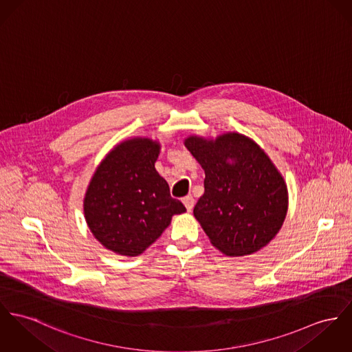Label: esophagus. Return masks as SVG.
<instances>
[{
  "label": "esophagus",
  "mask_w": 352,
  "mask_h": 352,
  "mask_svg": "<svg viewBox=\"0 0 352 352\" xmlns=\"http://www.w3.org/2000/svg\"><path fill=\"white\" fill-rule=\"evenodd\" d=\"M182 202H184V205L186 206L188 212H191V210H192V208H194V204H195V201H194V198H192L191 195H188V197H185V198L182 199Z\"/></svg>",
  "instance_id": "obj_1"
}]
</instances>
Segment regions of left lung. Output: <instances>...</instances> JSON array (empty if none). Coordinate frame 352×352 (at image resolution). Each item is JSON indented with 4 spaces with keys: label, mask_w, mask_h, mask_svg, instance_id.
<instances>
[{
    "label": "left lung",
    "mask_w": 352,
    "mask_h": 352,
    "mask_svg": "<svg viewBox=\"0 0 352 352\" xmlns=\"http://www.w3.org/2000/svg\"><path fill=\"white\" fill-rule=\"evenodd\" d=\"M185 146L205 170V192L192 213L210 243L237 257L273 240L287 216L288 190L264 150L237 133L189 136Z\"/></svg>",
    "instance_id": "1"
}]
</instances>
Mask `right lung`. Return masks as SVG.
I'll list each match as a JSON object with an SVG mask.
<instances>
[{
  "label": "right lung",
  "mask_w": 352,
  "mask_h": 352,
  "mask_svg": "<svg viewBox=\"0 0 352 352\" xmlns=\"http://www.w3.org/2000/svg\"><path fill=\"white\" fill-rule=\"evenodd\" d=\"M161 146L148 138L118 144L96 168L84 198V216L95 239L109 250L143 253L186 212L155 170Z\"/></svg>",
  "instance_id": "obj_1"
}]
</instances>
